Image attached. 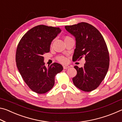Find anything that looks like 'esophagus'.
Wrapping results in <instances>:
<instances>
[{
    "mask_svg": "<svg viewBox=\"0 0 122 122\" xmlns=\"http://www.w3.org/2000/svg\"><path fill=\"white\" fill-rule=\"evenodd\" d=\"M63 68L64 69H68V68H70V66H63Z\"/></svg>",
    "mask_w": 122,
    "mask_h": 122,
    "instance_id": "1",
    "label": "esophagus"
}]
</instances>
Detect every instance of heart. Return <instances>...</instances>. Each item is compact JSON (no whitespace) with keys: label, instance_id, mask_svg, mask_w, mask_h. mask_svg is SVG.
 Instances as JSON below:
<instances>
[{"label":"heart","instance_id":"b5f03b06","mask_svg":"<svg viewBox=\"0 0 122 122\" xmlns=\"http://www.w3.org/2000/svg\"><path fill=\"white\" fill-rule=\"evenodd\" d=\"M68 38H70V37L66 36L65 39ZM57 60L60 62H61V63H66V62H67V59H66V57L63 56H59L57 57Z\"/></svg>","mask_w":122,"mask_h":122}]
</instances>
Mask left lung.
I'll return each mask as SVG.
<instances>
[{"mask_svg": "<svg viewBox=\"0 0 122 122\" xmlns=\"http://www.w3.org/2000/svg\"><path fill=\"white\" fill-rule=\"evenodd\" d=\"M66 30L75 38L76 46L73 61L84 57V67L74 68L77 75L73 78L76 87L84 92L95 89L104 80L109 66V55L106 43L102 34L94 26L80 22L65 26Z\"/></svg>", "mask_w": 122, "mask_h": 122, "instance_id": "1", "label": "left lung"}]
</instances>
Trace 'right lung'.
Here are the masks:
<instances>
[{
    "label": "right lung",
    "mask_w": 122,
    "mask_h": 122,
    "mask_svg": "<svg viewBox=\"0 0 122 122\" xmlns=\"http://www.w3.org/2000/svg\"><path fill=\"white\" fill-rule=\"evenodd\" d=\"M61 32L59 27L36 26L22 36L18 45L16 66L29 88L38 94L50 90L54 85L55 75L63 70L62 66L56 62L45 66L43 56L49 52L51 42Z\"/></svg>",
    "instance_id": "right-lung-1"
}]
</instances>
